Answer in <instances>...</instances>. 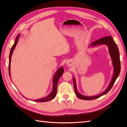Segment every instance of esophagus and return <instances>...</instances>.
<instances>
[{
	"instance_id": "obj_1",
	"label": "esophagus",
	"mask_w": 127,
	"mask_h": 127,
	"mask_svg": "<svg viewBox=\"0 0 127 127\" xmlns=\"http://www.w3.org/2000/svg\"><path fill=\"white\" fill-rule=\"evenodd\" d=\"M67 65H68V66H69V64H67Z\"/></svg>"
}]
</instances>
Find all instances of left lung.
Listing matches in <instances>:
<instances>
[{
	"label": "left lung",
	"instance_id": "8db88e82",
	"mask_svg": "<svg viewBox=\"0 0 127 127\" xmlns=\"http://www.w3.org/2000/svg\"><path fill=\"white\" fill-rule=\"evenodd\" d=\"M106 45L109 48V51L110 53V55L111 58V59L112 61V64L113 66V74L112 76V78L111 79L110 83H109L108 86L106 88V89L100 94L93 96H88L83 95L80 94L77 89V86L76 83V80L75 78H73V83H74V86L75 89V94L78 98L84 100H92L96 98H99L102 96L108 93L111 88L113 86L114 83L116 82L118 77L119 75L121 69L120 66V53H119V49L117 47V45L115 43L112 37L111 36H107L101 38L97 41H95L92 43L90 44L89 47H95L99 45Z\"/></svg>",
	"mask_w": 127,
	"mask_h": 127
}]
</instances>
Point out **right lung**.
I'll use <instances>...</instances> for the list:
<instances>
[{
  "mask_svg": "<svg viewBox=\"0 0 127 127\" xmlns=\"http://www.w3.org/2000/svg\"><path fill=\"white\" fill-rule=\"evenodd\" d=\"M20 36V34H18L17 36L16 37V39L15 40L14 44L13 45V47H11L10 51V54L9 57V66H8V70H9V77H10V61H11V57L12 56V53L14 51L15 48L16 47V44L17 43V42L18 40V38ZM64 70L63 67H61L59 68L58 69L55 74L53 76V81H52V92L50 93L48 96H45L43 98H42L40 99H35V100H33V101L35 102H45L49 101L50 100H52V99L54 98L57 94V85H58V80L60 77L62 76L63 74L64 73Z\"/></svg>",
  "mask_w": 127,
  "mask_h": 127,
  "instance_id": "add662e5",
  "label": "right lung"
}]
</instances>
